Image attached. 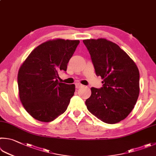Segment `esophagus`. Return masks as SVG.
<instances>
[{"label":"esophagus","mask_w":156,"mask_h":156,"mask_svg":"<svg viewBox=\"0 0 156 156\" xmlns=\"http://www.w3.org/2000/svg\"><path fill=\"white\" fill-rule=\"evenodd\" d=\"M83 87V84H81L80 83H76V87L77 88V89H80V88Z\"/></svg>","instance_id":"1"}]
</instances>
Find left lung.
<instances>
[{"instance_id": "1", "label": "left lung", "mask_w": 156, "mask_h": 156, "mask_svg": "<svg viewBox=\"0 0 156 156\" xmlns=\"http://www.w3.org/2000/svg\"><path fill=\"white\" fill-rule=\"evenodd\" d=\"M95 73L103 87H92L85 101L89 111L103 122L115 124L134 109L139 95V71L134 61L120 47L106 39H84Z\"/></svg>"}]
</instances>
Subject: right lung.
<instances>
[{"label":"right lung","instance_id":"add662e5","mask_svg":"<svg viewBox=\"0 0 156 156\" xmlns=\"http://www.w3.org/2000/svg\"><path fill=\"white\" fill-rule=\"evenodd\" d=\"M79 40L56 39L35 48L18 71L19 97L27 112L42 122H50L66 111L75 84L59 83L58 72L67 70Z\"/></svg>","mask_w":156,"mask_h":156}]
</instances>
